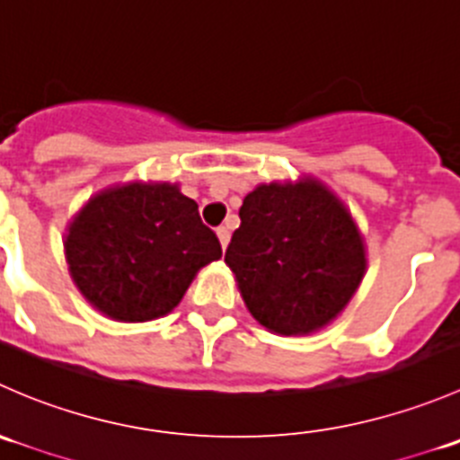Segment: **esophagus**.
Wrapping results in <instances>:
<instances>
[{
    "label": "esophagus",
    "instance_id": "34e87169",
    "mask_svg": "<svg viewBox=\"0 0 460 460\" xmlns=\"http://www.w3.org/2000/svg\"><path fill=\"white\" fill-rule=\"evenodd\" d=\"M216 234H217V240H220L222 249H226V244H229V238H231L229 229H226V226H217Z\"/></svg>",
    "mask_w": 460,
    "mask_h": 460
}]
</instances>
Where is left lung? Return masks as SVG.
<instances>
[{
    "label": "left lung",
    "instance_id": "8db88e82",
    "mask_svg": "<svg viewBox=\"0 0 460 460\" xmlns=\"http://www.w3.org/2000/svg\"><path fill=\"white\" fill-rule=\"evenodd\" d=\"M249 314L278 336H307L342 314L367 271L345 202L314 175L258 184L225 253Z\"/></svg>",
    "mask_w": 460,
    "mask_h": 460
}]
</instances>
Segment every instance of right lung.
<instances>
[{"mask_svg": "<svg viewBox=\"0 0 460 460\" xmlns=\"http://www.w3.org/2000/svg\"><path fill=\"white\" fill-rule=\"evenodd\" d=\"M64 256L91 307L146 323L173 312L222 247L178 184L127 182L88 198L68 222Z\"/></svg>", "mask_w": 460, "mask_h": 460, "instance_id": "add662e5", "label": "right lung"}]
</instances>
